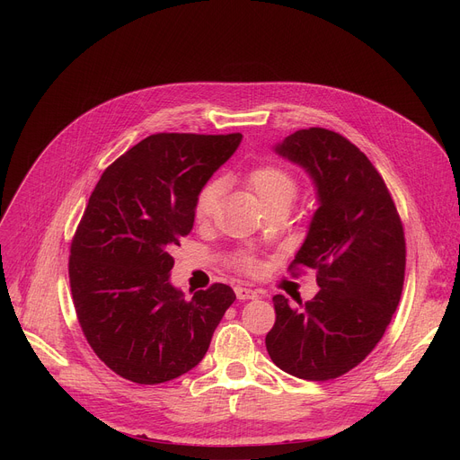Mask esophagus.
Masks as SVG:
<instances>
[{
	"instance_id": "esophagus-1",
	"label": "esophagus",
	"mask_w": 460,
	"mask_h": 460,
	"mask_svg": "<svg viewBox=\"0 0 460 460\" xmlns=\"http://www.w3.org/2000/svg\"><path fill=\"white\" fill-rule=\"evenodd\" d=\"M234 293H236L238 300H253V298H257V291H253V288H250V287H234Z\"/></svg>"
}]
</instances>
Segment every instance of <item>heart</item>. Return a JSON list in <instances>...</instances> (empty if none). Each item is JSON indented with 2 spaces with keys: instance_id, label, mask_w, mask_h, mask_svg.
Here are the masks:
<instances>
[{
  "instance_id": "heart-1",
  "label": "heart",
  "mask_w": 460,
  "mask_h": 460,
  "mask_svg": "<svg viewBox=\"0 0 460 460\" xmlns=\"http://www.w3.org/2000/svg\"><path fill=\"white\" fill-rule=\"evenodd\" d=\"M246 182L255 191V196L259 198L264 208H270L274 205H288L293 201L295 193L298 190L296 177L288 172V169L278 164L255 165L248 172ZM222 193H224V184L220 181H208L199 188L196 201H193V216H196V220L199 224L208 222L210 217L217 212ZM233 264L244 272L257 270V259L250 253L234 255Z\"/></svg>"
}]
</instances>
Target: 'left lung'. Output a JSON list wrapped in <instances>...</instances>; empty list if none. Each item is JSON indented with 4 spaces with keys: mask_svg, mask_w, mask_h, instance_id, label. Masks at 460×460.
Listing matches in <instances>:
<instances>
[{
    "mask_svg": "<svg viewBox=\"0 0 460 460\" xmlns=\"http://www.w3.org/2000/svg\"><path fill=\"white\" fill-rule=\"evenodd\" d=\"M274 151L302 165L317 188L319 208L288 269L317 270L321 291L298 305L283 295L272 298L276 323L267 350L288 375L332 380L366 359L399 305L402 224L371 160L341 134L296 130Z\"/></svg>",
    "mask_w": 460,
    "mask_h": 460,
    "instance_id": "8db88e82",
    "label": "left lung"
}]
</instances>
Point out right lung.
I'll return each mask as SVG.
<instances>
[{"mask_svg": "<svg viewBox=\"0 0 460 460\" xmlns=\"http://www.w3.org/2000/svg\"><path fill=\"white\" fill-rule=\"evenodd\" d=\"M240 141L243 134H153L96 182L72 238L68 279L87 343L119 376L162 384L188 373L234 302L224 283L184 298L169 272L199 188Z\"/></svg>", "mask_w": 460, "mask_h": 460, "instance_id": "add662e5", "label": "right lung"}]
</instances>
